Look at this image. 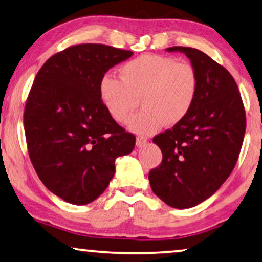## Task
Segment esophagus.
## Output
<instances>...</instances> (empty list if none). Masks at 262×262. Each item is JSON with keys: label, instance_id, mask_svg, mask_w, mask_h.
Returning <instances> with one entry per match:
<instances>
[{"label": "esophagus", "instance_id": "esophagus-1", "mask_svg": "<svg viewBox=\"0 0 262 262\" xmlns=\"http://www.w3.org/2000/svg\"><path fill=\"white\" fill-rule=\"evenodd\" d=\"M148 139H146L145 137H142V136H138L137 139H136V145L138 146V148H142V146L145 145V143Z\"/></svg>", "mask_w": 262, "mask_h": 262}]
</instances>
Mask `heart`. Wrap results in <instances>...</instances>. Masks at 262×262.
Segmentation results:
<instances>
[{
	"label": "heart",
	"mask_w": 262,
	"mask_h": 262,
	"mask_svg": "<svg viewBox=\"0 0 262 262\" xmlns=\"http://www.w3.org/2000/svg\"><path fill=\"white\" fill-rule=\"evenodd\" d=\"M120 80L105 75L99 96L110 117L126 123L139 105L144 110L132 118L128 128L136 134H155L164 125L175 126L191 112L198 94V74L192 64L173 57L143 55L125 63Z\"/></svg>",
	"instance_id": "b5f03b06"
}]
</instances>
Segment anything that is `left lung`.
<instances>
[{"label": "left lung", "instance_id": "left-lung-1", "mask_svg": "<svg viewBox=\"0 0 262 262\" xmlns=\"http://www.w3.org/2000/svg\"><path fill=\"white\" fill-rule=\"evenodd\" d=\"M167 51L185 53L199 88L186 119L152 139L162 162L150 170L149 181L167 205L188 209L210 198L231 174L245 137L246 112L225 68L196 49L173 46Z\"/></svg>", "mask_w": 262, "mask_h": 262}]
</instances>
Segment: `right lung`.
Wrapping results in <instances>:
<instances>
[{
	"label": "right lung",
	"mask_w": 262,
	"mask_h": 262,
	"mask_svg": "<svg viewBox=\"0 0 262 262\" xmlns=\"http://www.w3.org/2000/svg\"><path fill=\"white\" fill-rule=\"evenodd\" d=\"M134 52L103 44L70 46L46 60L28 94L24 126L31 162L46 188L64 202L95 200L130 154L136 137L110 117L99 82Z\"/></svg>",
	"instance_id": "add662e5"
}]
</instances>
